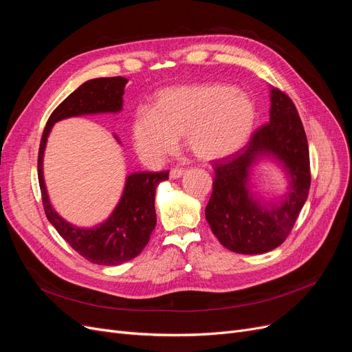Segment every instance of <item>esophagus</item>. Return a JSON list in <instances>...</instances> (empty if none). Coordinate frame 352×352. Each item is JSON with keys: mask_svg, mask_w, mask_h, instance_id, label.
<instances>
[{"mask_svg": "<svg viewBox=\"0 0 352 352\" xmlns=\"http://www.w3.org/2000/svg\"><path fill=\"white\" fill-rule=\"evenodd\" d=\"M184 173H185V168L175 167V168L170 170V177H172V179H179V177L184 176Z\"/></svg>", "mask_w": 352, "mask_h": 352, "instance_id": "1", "label": "esophagus"}]
</instances>
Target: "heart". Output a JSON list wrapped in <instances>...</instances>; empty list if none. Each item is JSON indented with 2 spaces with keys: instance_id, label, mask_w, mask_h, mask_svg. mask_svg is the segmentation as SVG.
I'll return each instance as SVG.
<instances>
[{
  "instance_id": "heart-1",
  "label": "heart",
  "mask_w": 352,
  "mask_h": 352,
  "mask_svg": "<svg viewBox=\"0 0 352 352\" xmlns=\"http://www.w3.org/2000/svg\"><path fill=\"white\" fill-rule=\"evenodd\" d=\"M254 122L252 100L230 85H185L160 92L153 110L138 109L131 135L136 154L151 167L173 153L180 136L195 157L214 162L245 145Z\"/></svg>"
}]
</instances>
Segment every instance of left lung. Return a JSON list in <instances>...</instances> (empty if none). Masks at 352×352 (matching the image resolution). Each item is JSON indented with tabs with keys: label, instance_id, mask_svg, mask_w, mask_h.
Wrapping results in <instances>:
<instances>
[{
	"label": "left lung",
	"instance_id": "8db88e82",
	"mask_svg": "<svg viewBox=\"0 0 352 352\" xmlns=\"http://www.w3.org/2000/svg\"><path fill=\"white\" fill-rule=\"evenodd\" d=\"M270 101V122L260 126L239 151L212 164L216 177L206 219L223 247L233 252L263 254L278 248L310 190V153L295 104L278 88L272 89ZM261 155L279 159L290 175V192L279 206H261L246 188L249 167Z\"/></svg>",
	"mask_w": 352,
	"mask_h": 352
}]
</instances>
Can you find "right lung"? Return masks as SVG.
Returning <instances> with one entry per match:
<instances>
[{
  "label": "right lung",
  "instance_id": "obj_1",
  "mask_svg": "<svg viewBox=\"0 0 352 352\" xmlns=\"http://www.w3.org/2000/svg\"><path fill=\"white\" fill-rule=\"evenodd\" d=\"M126 78H98L82 83L51 113L41 138L38 179L47 219L60 236L83 258L100 265H119L138 257L155 228V188L168 179V172H140L127 176L123 195L113 214L92 229L74 228L51 207L42 175V160L52 124L73 116L117 113L123 107Z\"/></svg>",
  "mask_w": 352,
  "mask_h": 352
}]
</instances>
